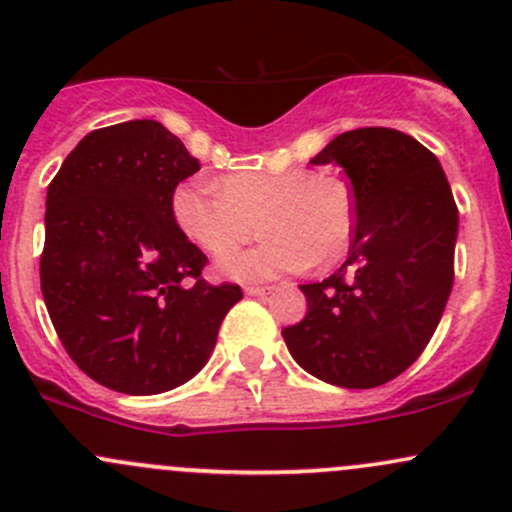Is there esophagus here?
<instances>
[{
  "instance_id": "esophagus-1",
  "label": "esophagus",
  "mask_w": 512,
  "mask_h": 512,
  "mask_svg": "<svg viewBox=\"0 0 512 512\" xmlns=\"http://www.w3.org/2000/svg\"><path fill=\"white\" fill-rule=\"evenodd\" d=\"M273 293L271 286H249L246 288V295H258V298H263V295Z\"/></svg>"
}]
</instances>
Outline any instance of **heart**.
<instances>
[{
  "label": "heart",
  "instance_id": "b5f03b06",
  "mask_svg": "<svg viewBox=\"0 0 512 512\" xmlns=\"http://www.w3.org/2000/svg\"><path fill=\"white\" fill-rule=\"evenodd\" d=\"M170 212L177 229L209 256L244 244L258 226L266 239L221 261L234 278H276L310 263L333 266L350 251L355 212L345 184L313 170L236 172L217 182L184 179Z\"/></svg>",
  "mask_w": 512,
  "mask_h": 512
}]
</instances>
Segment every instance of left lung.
I'll list each match as a JSON object with an SVG mask.
<instances>
[{
    "instance_id": "obj_1",
    "label": "left lung",
    "mask_w": 512,
    "mask_h": 512,
    "mask_svg": "<svg viewBox=\"0 0 512 512\" xmlns=\"http://www.w3.org/2000/svg\"><path fill=\"white\" fill-rule=\"evenodd\" d=\"M350 179V256L300 286L308 313L283 328L293 360L323 382L370 389L424 352L453 288L458 209L439 160L412 135L357 128L313 157Z\"/></svg>"
}]
</instances>
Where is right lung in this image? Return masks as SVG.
<instances>
[{
	"label": "right lung",
	"instance_id": "add662e5",
	"mask_svg": "<svg viewBox=\"0 0 512 512\" xmlns=\"http://www.w3.org/2000/svg\"><path fill=\"white\" fill-rule=\"evenodd\" d=\"M197 170L157 120H130L88 133L46 192V310L68 357L115 392L192 379L244 298L236 283L204 281L207 256L172 219V192Z\"/></svg>",
	"mask_w": 512,
	"mask_h": 512
}]
</instances>
